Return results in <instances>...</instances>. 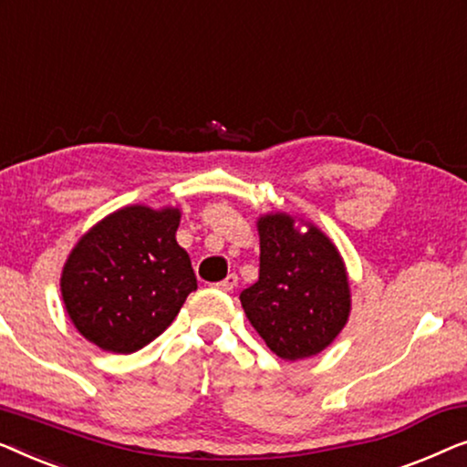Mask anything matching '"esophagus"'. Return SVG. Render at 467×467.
<instances>
[{
  "label": "esophagus",
  "instance_id": "obj_1",
  "mask_svg": "<svg viewBox=\"0 0 467 467\" xmlns=\"http://www.w3.org/2000/svg\"><path fill=\"white\" fill-rule=\"evenodd\" d=\"M236 281H239L236 275H228L226 279H222L220 284H215V287H218V290H222V292H233L236 287Z\"/></svg>",
  "mask_w": 467,
  "mask_h": 467
}]
</instances>
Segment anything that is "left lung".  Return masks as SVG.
<instances>
[{
	"mask_svg": "<svg viewBox=\"0 0 467 467\" xmlns=\"http://www.w3.org/2000/svg\"><path fill=\"white\" fill-rule=\"evenodd\" d=\"M292 226L284 213L260 218V277L239 296L268 349L290 362L326 349L351 308L337 247L315 226L302 234Z\"/></svg>",
	"mask_w": 467,
	"mask_h": 467,
	"instance_id": "8db88e82",
	"label": "left lung"
}]
</instances>
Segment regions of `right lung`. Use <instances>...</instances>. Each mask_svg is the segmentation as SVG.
<instances>
[{
    "instance_id": "add662e5",
    "label": "right lung",
    "mask_w": 467,
    "mask_h": 467,
    "mask_svg": "<svg viewBox=\"0 0 467 467\" xmlns=\"http://www.w3.org/2000/svg\"><path fill=\"white\" fill-rule=\"evenodd\" d=\"M177 226V209L133 205L82 236L63 268L61 292L84 338L103 351L133 353L167 330L196 290Z\"/></svg>"
}]
</instances>
